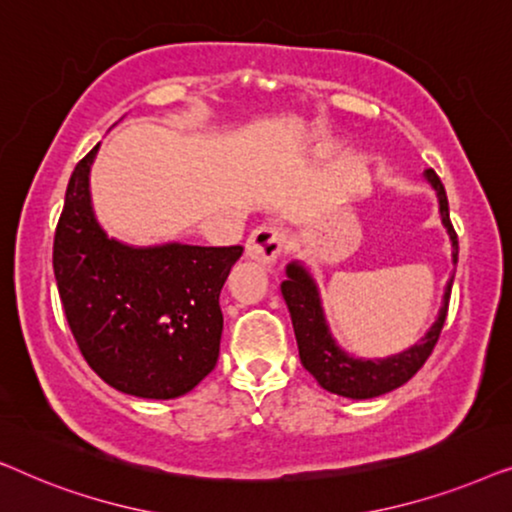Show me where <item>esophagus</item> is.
Listing matches in <instances>:
<instances>
[{"instance_id": "1", "label": "esophagus", "mask_w": 512, "mask_h": 512, "mask_svg": "<svg viewBox=\"0 0 512 512\" xmlns=\"http://www.w3.org/2000/svg\"><path fill=\"white\" fill-rule=\"evenodd\" d=\"M284 230L275 226H258L247 240V256L251 261L270 265L282 256L284 249Z\"/></svg>"}]
</instances>
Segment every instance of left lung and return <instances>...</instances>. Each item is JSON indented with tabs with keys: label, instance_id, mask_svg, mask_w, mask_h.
<instances>
[{
	"label": "left lung",
	"instance_id": "obj_1",
	"mask_svg": "<svg viewBox=\"0 0 512 512\" xmlns=\"http://www.w3.org/2000/svg\"><path fill=\"white\" fill-rule=\"evenodd\" d=\"M426 179L431 181V186L436 188L438 193L440 216H443V223L452 240V261L457 263L459 240L450 221L445 186L431 167L426 170ZM286 275H289V279L282 282V296L291 312L300 361H303V366L314 375V380H317L326 391H331V394L347 398H373L401 387V384L408 382L410 377L424 366L426 359H429L433 352V347H436L440 331H443L445 326L447 303H450L452 293V279L450 284H447L445 305L438 314V321L433 324V328L426 333V338L419 342V345L384 361L352 359V356L345 354L338 345H335L331 333H328L324 312H321L319 305L317 286H314L312 277L303 270V265L291 263L289 268H286Z\"/></svg>",
	"mask_w": 512,
	"mask_h": 512
}]
</instances>
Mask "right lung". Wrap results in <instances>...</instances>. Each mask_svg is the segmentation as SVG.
<instances>
[{
	"mask_svg": "<svg viewBox=\"0 0 512 512\" xmlns=\"http://www.w3.org/2000/svg\"><path fill=\"white\" fill-rule=\"evenodd\" d=\"M97 149L76 163L55 228L62 310L83 359L111 387L142 398L184 396L219 359V293L242 247L132 249L109 240L88 193Z\"/></svg>",
	"mask_w": 512,
	"mask_h": 512,
	"instance_id": "obj_1",
	"label": "right lung"
}]
</instances>
